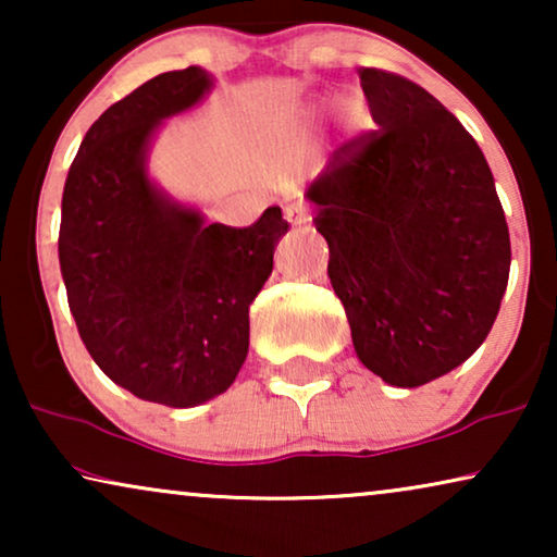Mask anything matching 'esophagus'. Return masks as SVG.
Instances as JSON below:
<instances>
[{"label":"esophagus","instance_id":"1","mask_svg":"<svg viewBox=\"0 0 557 557\" xmlns=\"http://www.w3.org/2000/svg\"><path fill=\"white\" fill-rule=\"evenodd\" d=\"M284 218L292 225H307L311 220V210H309V205L296 202V205H288V208L284 210Z\"/></svg>","mask_w":557,"mask_h":557}]
</instances>
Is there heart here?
Segmentation results:
<instances>
[{"mask_svg": "<svg viewBox=\"0 0 557 557\" xmlns=\"http://www.w3.org/2000/svg\"><path fill=\"white\" fill-rule=\"evenodd\" d=\"M339 113H342V121H345V126L352 128V132H357V128H362L364 124H368V116H370L368 103H364L362 94L342 96Z\"/></svg>", "mask_w": 557, "mask_h": 557, "instance_id": "b5f03b06", "label": "heart"}]
</instances>
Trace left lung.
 <instances>
[{"instance_id":"obj_1","label":"left lung","mask_w":557,"mask_h":557,"mask_svg":"<svg viewBox=\"0 0 557 557\" xmlns=\"http://www.w3.org/2000/svg\"><path fill=\"white\" fill-rule=\"evenodd\" d=\"M372 121L309 187L334 294L360 362L387 385L431 383L476 352L509 278L490 164L429 90L362 67Z\"/></svg>"}]
</instances>
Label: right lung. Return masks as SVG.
I'll return each mask as SVG.
<instances>
[{"label":"right lung","mask_w":557,"mask_h":557,"mask_svg":"<svg viewBox=\"0 0 557 557\" xmlns=\"http://www.w3.org/2000/svg\"><path fill=\"white\" fill-rule=\"evenodd\" d=\"M215 86L200 65L157 75L83 136L60 218V273L81 339L136 398L195 408L233 385L248 355V309L288 223L269 208L250 227L208 223L151 180L166 119Z\"/></svg>","instance_id":"right-lung-1"}]
</instances>
